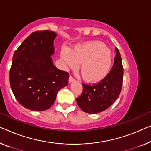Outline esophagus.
Returning <instances> with one entry per match:
<instances>
[{
	"mask_svg": "<svg viewBox=\"0 0 151 151\" xmlns=\"http://www.w3.org/2000/svg\"><path fill=\"white\" fill-rule=\"evenodd\" d=\"M74 81H75V78H74L72 76H69V78H68V82H69V83H73V82H74Z\"/></svg>",
	"mask_w": 151,
	"mask_h": 151,
	"instance_id": "34e87169",
	"label": "esophagus"
}]
</instances>
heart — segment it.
I'll list each match as a JSON object with an SVG mask.
<instances>
[{"instance_id": "b5f03b06", "label": "heart", "mask_w": 151, "mask_h": 151, "mask_svg": "<svg viewBox=\"0 0 151 151\" xmlns=\"http://www.w3.org/2000/svg\"><path fill=\"white\" fill-rule=\"evenodd\" d=\"M66 66L74 68L80 64L83 79L98 83L106 76L112 63L111 51L102 42L89 41L76 45L73 49L64 47L60 53Z\"/></svg>"}]
</instances>
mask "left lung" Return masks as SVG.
<instances>
[{"instance_id": "1", "label": "left lung", "mask_w": 151, "mask_h": 151, "mask_svg": "<svg viewBox=\"0 0 151 151\" xmlns=\"http://www.w3.org/2000/svg\"><path fill=\"white\" fill-rule=\"evenodd\" d=\"M113 66L109 75L102 81L90 85L83 83V93L76 99L83 112L96 114L106 110L118 98L122 88L123 68L118 49Z\"/></svg>"}]
</instances>
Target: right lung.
I'll use <instances>...</instances> for the list:
<instances>
[{"instance_id":"add662e5","label":"right lung","mask_w":151,"mask_h":151,"mask_svg":"<svg viewBox=\"0 0 151 151\" xmlns=\"http://www.w3.org/2000/svg\"><path fill=\"white\" fill-rule=\"evenodd\" d=\"M57 34L37 31L15 51L10 70V85L22 106L42 111L55 102L58 92L68 83L69 75L53 65L51 58Z\"/></svg>"}]
</instances>
